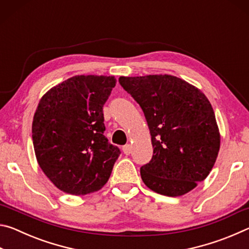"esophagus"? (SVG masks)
<instances>
[{
	"label": "esophagus",
	"mask_w": 249,
	"mask_h": 249,
	"mask_svg": "<svg viewBox=\"0 0 249 249\" xmlns=\"http://www.w3.org/2000/svg\"><path fill=\"white\" fill-rule=\"evenodd\" d=\"M122 150H123V153H124L125 155H129L130 153H132V145L127 144V145L123 146V148H122Z\"/></svg>",
	"instance_id": "esophagus-1"
}]
</instances>
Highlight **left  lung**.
I'll return each mask as SVG.
<instances>
[{
    "label": "left lung",
    "mask_w": 249,
    "mask_h": 249,
    "mask_svg": "<svg viewBox=\"0 0 249 249\" xmlns=\"http://www.w3.org/2000/svg\"><path fill=\"white\" fill-rule=\"evenodd\" d=\"M140 104L151 135L154 155L141 168L150 190L183 196L209 176L220 150L212 105L192 84L169 74L120 77Z\"/></svg>",
    "instance_id": "left-lung-1"
}]
</instances>
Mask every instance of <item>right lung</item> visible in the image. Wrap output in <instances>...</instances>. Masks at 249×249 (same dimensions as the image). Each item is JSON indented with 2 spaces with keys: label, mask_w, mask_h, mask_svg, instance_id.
Here are the masks:
<instances>
[{
  "label": "right lung",
  "mask_w": 249,
  "mask_h": 249,
  "mask_svg": "<svg viewBox=\"0 0 249 249\" xmlns=\"http://www.w3.org/2000/svg\"><path fill=\"white\" fill-rule=\"evenodd\" d=\"M114 77L74 75L40 99L32 137L38 165L59 190L73 196L98 191L121 154L104 136L103 105Z\"/></svg>",
  "instance_id": "add662e5"
}]
</instances>
